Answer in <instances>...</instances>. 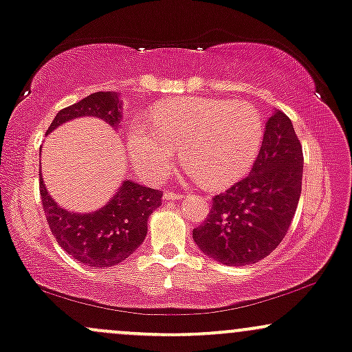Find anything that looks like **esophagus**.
Wrapping results in <instances>:
<instances>
[{
  "label": "esophagus",
  "mask_w": 352,
  "mask_h": 352,
  "mask_svg": "<svg viewBox=\"0 0 352 352\" xmlns=\"http://www.w3.org/2000/svg\"><path fill=\"white\" fill-rule=\"evenodd\" d=\"M184 195H180V194H173V192H170V190H167L164 194V199L165 200H170V202H172V200H179V199H182Z\"/></svg>",
  "instance_id": "esophagus-1"
}]
</instances>
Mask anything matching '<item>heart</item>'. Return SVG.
<instances>
[{
  "label": "heart",
  "mask_w": 352,
  "mask_h": 352,
  "mask_svg": "<svg viewBox=\"0 0 352 352\" xmlns=\"http://www.w3.org/2000/svg\"><path fill=\"white\" fill-rule=\"evenodd\" d=\"M262 132V115L249 103L177 98L153 110V129L135 123L129 148L135 167L148 180L164 179L182 148L192 179L207 188H223L249 172Z\"/></svg>",
  "instance_id": "1"
}]
</instances>
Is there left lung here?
<instances>
[{
    "instance_id": "obj_1",
    "label": "left lung",
    "mask_w": 352,
    "mask_h": 352,
    "mask_svg": "<svg viewBox=\"0 0 352 352\" xmlns=\"http://www.w3.org/2000/svg\"><path fill=\"white\" fill-rule=\"evenodd\" d=\"M302 146L291 118L276 110L245 179L212 199L207 220L194 229L206 256L223 265H249L283 242L302 188Z\"/></svg>"
}]
</instances>
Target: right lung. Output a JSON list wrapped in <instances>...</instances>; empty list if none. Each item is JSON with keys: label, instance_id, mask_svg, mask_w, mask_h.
Returning <instances> with one entry per match:
<instances>
[{"label": "right lung", "instance_id": "1", "mask_svg": "<svg viewBox=\"0 0 352 352\" xmlns=\"http://www.w3.org/2000/svg\"><path fill=\"white\" fill-rule=\"evenodd\" d=\"M120 108L122 102L117 94L96 91L58 111L46 135L78 117H96L111 126H118L122 120ZM40 194L48 226L61 249L90 267L102 269L120 264L142 245L148 215L160 207L164 192L126 179L111 200L90 214H76L61 208L50 197L43 179H40Z\"/></svg>", "mask_w": 352, "mask_h": 352}]
</instances>
